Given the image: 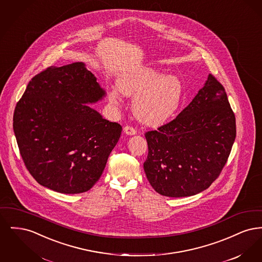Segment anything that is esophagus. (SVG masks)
Instances as JSON below:
<instances>
[{"label":"esophagus","instance_id":"obj_1","mask_svg":"<svg viewBox=\"0 0 262 262\" xmlns=\"http://www.w3.org/2000/svg\"><path fill=\"white\" fill-rule=\"evenodd\" d=\"M124 133L127 136H134V135L137 134V129L134 128L133 126H130V125H125L124 127Z\"/></svg>","mask_w":262,"mask_h":262}]
</instances>
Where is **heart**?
<instances>
[{
	"label": "heart",
	"instance_id": "b5f03b06",
	"mask_svg": "<svg viewBox=\"0 0 262 262\" xmlns=\"http://www.w3.org/2000/svg\"><path fill=\"white\" fill-rule=\"evenodd\" d=\"M117 88L125 96H136L133 110L137 119L145 125H161L168 121L178 109L183 96V84L179 77L165 76L150 68L122 75L117 81ZM109 100L118 105V92L111 91Z\"/></svg>",
	"mask_w": 262,
	"mask_h": 262
}]
</instances>
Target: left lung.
Returning a JSON list of instances; mask_svg holds the SVG:
<instances>
[{"instance_id":"obj_1","label":"left lung","mask_w":262,"mask_h":262,"mask_svg":"<svg viewBox=\"0 0 262 262\" xmlns=\"http://www.w3.org/2000/svg\"><path fill=\"white\" fill-rule=\"evenodd\" d=\"M144 172L169 198L198 194L224 168L236 138V118L223 85L208 75L204 86L173 121L145 134Z\"/></svg>"}]
</instances>
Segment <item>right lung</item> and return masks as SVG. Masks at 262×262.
<instances>
[{
  "instance_id": "add662e5",
  "label": "right lung",
  "mask_w": 262,
  "mask_h": 262,
  "mask_svg": "<svg viewBox=\"0 0 262 262\" xmlns=\"http://www.w3.org/2000/svg\"><path fill=\"white\" fill-rule=\"evenodd\" d=\"M105 94L81 62L49 67L31 78L13 125L25 167L38 184L71 194L99 180L122 133L121 125L88 105Z\"/></svg>"
}]
</instances>
